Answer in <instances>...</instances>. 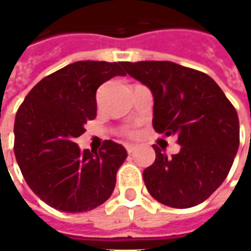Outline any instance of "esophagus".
<instances>
[{
  "label": "esophagus",
  "mask_w": 251,
  "mask_h": 251,
  "mask_svg": "<svg viewBox=\"0 0 251 251\" xmlns=\"http://www.w3.org/2000/svg\"><path fill=\"white\" fill-rule=\"evenodd\" d=\"M125 148L126 151H127V153H133V152H135V149H136V147H135V145H126Z\"/></svg>",
  "instance_id": "34e87169"
}]
</instances>
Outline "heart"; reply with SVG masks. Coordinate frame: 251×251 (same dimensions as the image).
<instances>
[{
  "label": "heart",
  "mask_w": 251,
  "mask_h": 251,
  "mask_svg": "<svg viewBox=\"0 0 251 251\" xmlns=\"http://www.w3.org/2000/svg\"><path fill=\"white\" fill-rule=\"evenodd\" d=\"M122 135H125L127 138H132L136 135V130L133 127H125V129H122Z\"/></svg>",
  "instance_id": "heart-1"
}]
</instances>
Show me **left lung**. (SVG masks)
<instances>
[{
  "label": "left lung",
  "instance_id": "8db88e82",
  "mask_svg": "<svg viewBox=\"0 0 251 251\" xmlns=\"http://www.w3.org/2000/svg\"><path fill=\"white\" fill-rule=\"evenodd\" d=\"M122 66L153 95V129L175 135L181 145L171 158L153 145L155 162L144 171L149 194L174 208L201 204L223 184L237 153L234 106L202 72L172 61H124Z\"/></svg>",
  "mask_w": 251,
  "mask_h": 251
}]
</instances>
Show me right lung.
<instances>
[{
  "instance_id": "right-lung-1",
  "label": "right lung",
  "mask_w": 251,
  "mask_h": 251,
  "mask_svg": "<svg viewBox=\"0 0 251 251\" xmlns=\"http://www.w3.org/2000/svg\"><path fill=\"white\" fill-rule=\"evenodd\" d=\"M124 63L76 61L40 80L17 110L14 153L28 187L64 213L90 211L113 193L125 148L104 141L99 152L80 151L76 138L96 118V90Z\"/></svg>"
}]
</instances>
